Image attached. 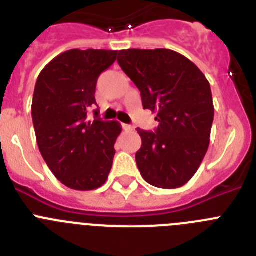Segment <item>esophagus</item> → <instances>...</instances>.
<instances>
[{
  "mask_svg": "<svg viewBox=\"0 0 256 256\" xmlns=\"http://www.w3.org/2000/svg\"><path fill=\"white\" fill-rule=\"evenodd\" d=\"M123 128H124V130H134V126H130V124H124Z\"/></svg>",
  "mask_w": 256,
  "mask_h": 256,
  "instance_id": "obj_1",
  "label": "esophagus"
}]
</instances>
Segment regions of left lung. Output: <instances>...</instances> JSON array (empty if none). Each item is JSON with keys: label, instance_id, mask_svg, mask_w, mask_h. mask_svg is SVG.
<instances>
[{"label": "left lung", "instance_id": "left-lung-1", "mask_svg": "<svg viewBox=\"0 0 256 256\" xmlns=\"http://www.w3.org/2000/svg\"><path fill=\"white\" fill-rule=\"evenodd\" d=\"M118 62L141 92L144 108L158 112L155 132L137 128L142 178L159 188L184 186L209 148L214 105L208 79L191 60L166 48L123 50Z\"/></svg>", "mask_w": 256, "mask_h": 256}]
</instances>
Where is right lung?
<instances>
[{
    "mask_svg": "<svg viewBox=\"0 0 256 256\" xmlns=\"http://www.w3.org/2000/svg\"><path fill=\"white\" fill-rule=\"evenodd\" d=\"M118 51L69 50L44 68L36 83L32 118L38 148L62 184L78 191L98 188L108 180L122 126L94 122L97 79L116 60Z\"/></svg>",
    "mask_w": 256,
    "mask_h": 256,
    "instance_id": "add662e5",
    "label": "right lung"
}]
</instances>
